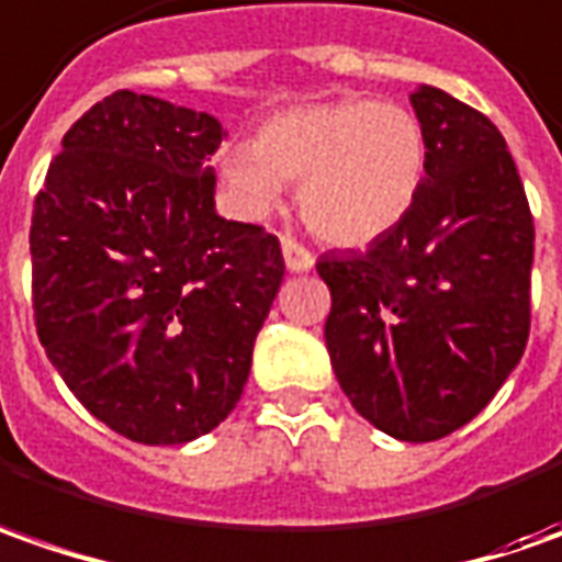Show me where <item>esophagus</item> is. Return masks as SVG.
I'll list each match as a JSON object with an SVG mask.
<instances>
[{
  "instance_id": "esophagus-1",
  "label": "esophagus",
  "mask_w": 562,
  "mask_h": 562,
  "mask_svg": "<svg viewBox=\"0 0 562 562\" xmlns=\"http://www.w3.org/2000/svg\"><path fill=\"white\" fill-rule=\"evenodd\" d=\"M282 258H285V267H289L292 273H304V270L314 267V255H311L301 243H295L292 236H282Z\"/></svg>"
}]
</instances>
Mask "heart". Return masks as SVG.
I'll list each match as a JSON object with an SVG mask.
<instances>
[{
    "label": "heart",
    "instance_id": "heart-1",
    "mask_svg": "<svg viewBox=\"0 0 562 562\" xmlns=\"http://www.w3.org/2000/svg\"><path fill=\"white\" fill-rule=\"evenodd\" d=\"M429 167V139L411 108L336 99L263 121L251 146H229L221 170L245 204L270 207L299 186L304 226L329 245H367L407 217Z\"/></svg>",
    "mask_w": 562,
    "mask_h": 562
}]
</instances>
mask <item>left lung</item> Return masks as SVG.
I'll use <instances>...</instances> for the list:
<instances>
[{
    "mask_svg": "<svg viewBox=\"0 0 562 562\" xmlns=\"http://www.w3.org/2000/svg\"><path fill=\"white\" fill-rule=\"evenodd\" d=\"M429 167L407 217L363 251H329L326 348L355 411L401 441L470 423L532 326L535 223L501 130L436 87L411 92Z\"/></svg>",
    "mask_w": 562,
    "mask_h": 562,
    "instance_id": "obj_1",
    "label": "left lung"
}]
</instances>
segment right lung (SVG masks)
<instances>
[{"label":"right lung","mask_w":562,"mask_h":562,"mask_svg":"<svg viewBox=\"0 0 562 562\" xmlns=\"http://www.w3.org/2000/svg\"><path fill=\"white\" fill-rule=\"evenodd\" d=\"M217 117L117 89L70 126L33 202V319L55 370L143 445L211 432L243 397L280 239L214 211Z\"/></svg>","instance_id":"add662e5"}]
</instances>
